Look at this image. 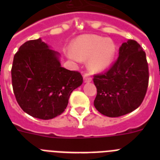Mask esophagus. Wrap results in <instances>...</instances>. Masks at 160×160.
Wrapping results in <instances>:
<instances>
[{
    "mask_svg": "<svg viewBox=\"0 0 160 160\" xmlns=\"http://www.w3.org/2000/svg\"><path fill=\"white\" fill-rule=\"evenodd\" d=\"M83 78H84V81L85 82H90L92 81V78L90 77L89 73H85L83 75Z\"/></svg>",
    "mask_w": 160,
    "mask_h": 160,
    "instance_id": "1",
    "label": "esophagus"
}]
</instances>
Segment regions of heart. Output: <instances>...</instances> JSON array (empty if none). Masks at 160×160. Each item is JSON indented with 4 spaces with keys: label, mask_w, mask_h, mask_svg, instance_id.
Segmentation results:
<instances>
[{
    "label": "heart",
    "mask_w": 160,
    "mask_h": 160,
    "mask_svg": "<svg viewBox=\"0 0 160 160\" xmlns=\"http://www.w3.org/2000/svg\"><path fill=\"white\" fill-rule=\"evenodd\" d=\"M73 53L69 58L73 61H86L87 67L92 73L103 71L112 64L116 47L114 42L97 35H83L73 45Z\"/></svg>",
    "instance_id": "heart-1"
}]
</instances>
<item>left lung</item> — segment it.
I'll return each mask as SVG.
<instances>
[{"label": "left lung", "mask_w": 160, "mask_h": 160, "mask_svg": "<svg viewBox=\"0 0 160 160\" xmlns=\"http://www.w3.org/2000/svg\"><path fill=\"white\" fill-rule=\"evenodd\" d=\"M97 95L94 105L108 117H119L141 105L149 80L146 53L140 45L128 40L119 48L118 58L106 73L94 76Z\"/></svg>", "instance_id": "1"}]
</instances>
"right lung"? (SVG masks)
Returning a JSON list of instances; mask_svg holds the SVG:
<instances>
[{
    "label": "right lung",
    "instance_id": "1",
    "mask_svg": "<svg viewBox=\"0 0 160 160\" xmlns=\"http://www.w3.org/2000/svg\"><path fill=\"white\" fill-rule=\"evenodd\" d=\"M59 57L41 38L25 42L14 55L11 70L14 95L21 108L32 117L47 120L60 115L70 94L82 84L81 73L62 67Z\"/></svg>",
    "mask_w": 160,
    "mask_h": 160
}]
</instances>
